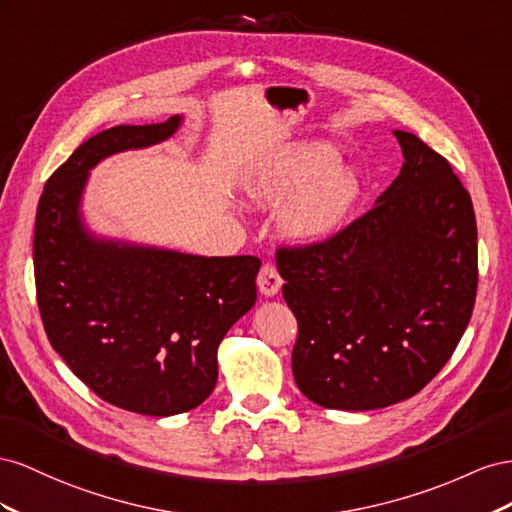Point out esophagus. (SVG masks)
<instances>
[{
	"label": "esophagus",
	"instance_id": "esophagus-1",
	"mask_svg": "<svg viewBox=\"0 0 512 512\" xmlns=\"http://www.w3.org/2000/svg\"><path fill=\"white\" fill-rule=\"evenodd\" d=\"M281 285H283V279H281L279 270H276V266H272V264L261 266L259 276H257V287H259L261 294L268 296V298L276 296V294H279Z\"/></svg>",
	"mask_w": 512,
	"mask_h": 512
}]
</instances>
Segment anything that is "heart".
I'll use <instances>...</instances> for the list:
<instances>
[{
    "mask_svg": "<svg viewBox=\"0 0 512 512\" xmlns=\"http://www.w3.org/2000/svg\"><path fill=\"white\" fill-rule=\"evenodd\" d=\"M339 160L330 143H294L259 167L248 182V193L276 206L302 191L285 208L283 229L300 242L324 240L345 225L360 193L358 175L339 165Z\"/></svg>",
    "mask_w": 512,
    "mask_h": 512,
    "instance_id": "b5f03b06",
    "label": "heart"
}]
</instances>
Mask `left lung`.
Returning <instances> with one entry per match:
<instances>
[{
  "mask_svg": "<svg viewBox=\"0 0 512 512\" xmlns=\"http://www.w3.org/2000/svg\"><path fill=\"white\" fill-rule=\"evenodd\" d=\"M394 137L405 163L367 214L326 240L276 251L298 319L294 379L328 410L414 397L455 352L474 309L470 193L425 141L405 130Z\"/></svg>",
  "mask_w": 512,
  "mask_h": 512,
  "instance_id": "1",
  "label": "left lung"
}]
</instances>
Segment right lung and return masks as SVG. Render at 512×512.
<instances>
[{"instance_id":"right-lung-1","label":"right lung","mask_w":512,"mask_h":512,"mask_svg":"<svg viewBox=\"0 0 512 512\" xmlns=\"http://www.w3.org/2000/svg\"><path fill=\"white\" fill-rule=\"evenodd\" d=\"M180 122L173 115L87 139L47 180L36 210V298L53 349L102 401L145 416L182 414L210 397L218 345L257 300L253 255L100 240L81 221L90 169L169 139Z\"/></svg>"}]
</instances>
